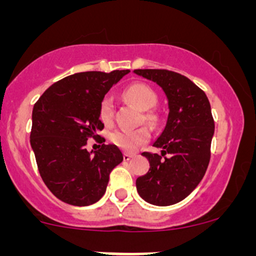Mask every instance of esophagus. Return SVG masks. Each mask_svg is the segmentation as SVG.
<instances>
[{
	"instance_id": "obj_1",
	"label": "esophagus",
	"mask_w": 256,
	"mask_h": 256,
	"mask_svg": "<svg viewBox=\"0 0 256 256\" xmlns=\"http://www.w3.org/2000/svg\"><path fill=\"white\" fill-rule=\"evenodd\" d=\"M134 156H135L134 154H128V152H126V154H124V161H130Z\"/></svg>"
}]
</instances>
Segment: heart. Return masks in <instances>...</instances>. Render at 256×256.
<instances>
[{
	"label": "heart",
	"instance_id": "obj_1",
	"mask_svg": "<svg viewBox=\"0 0 256 256\" xmlns=\"http://www.w3.org/2000/svg\"><path fill=\"white\" fill-rule=\"evenodd\" d=\"M126 99L132 102L135 106L142 112L152 109L157 102V95L148 85L142 82H135L130 85L128 89L124 92ZM99 118L105 125H110L112 122L114 118V104L112 98L105 96L102 100L99 106ZM144 118L147 121H154V116L146 114ZM150 138V132L147 128H141L136 130H125V128H118L110 134L109 140L114 144H116L120 148L125 151H135L140 144L147 142Z\"/></svg>",
	"mask_w": 256,
	"mask_h": 256
}]
</instances>
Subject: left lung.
<instances>
[{
    "mask_svg": "<svg viewBox=\"0 0 256 256\" xmlns=\"http://www.w3.org/2000/svg\"><path fill=\"white\" fill-rule=\"evenodd\" d=\"M134 73L156 82L168 102V116L154 146L161 154L144 152L150 162L136 190L154 206L176 204L194 190L210 158L214 121L210 104L202 89L187 76L164 69H136ZM168 154L167 158H162Z\"/></svg>",
    "mask_w": 256,
    "mask_h": 256,
    "instance_id": "obj_1",
    "label": "left lung"
}]
</instances>
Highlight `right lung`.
Masks as SVG:
<instances>
[{
    "label": "right lung",
    "instance_id": "obj_1",
    "mask_svg": "<svg viewBox=\"0 0 256 256\" xmlns=\"http://www.w3.org/2000/svg\"><path fill=\"white\" fill-rule=\"evenodd\" d=\"M128 72L66 76L33 106L30 146L43 182L62 202L78 207L96 203L106 190L110 172L122 162L116 144H102L90 152L85 144L104 128L99 106L105 94Z\"/></svg>",
    "mask_w": 256,
    "mask_h": 256
}]
</instances>
